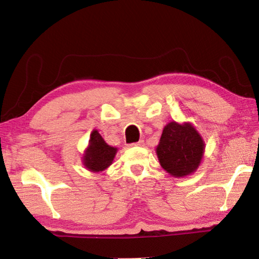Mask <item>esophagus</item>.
Listing matches in <instances>:
<instances>
[{
  "mask_svg": "<svg viewBox=\"0 0 259 259\" xmlns=\"http://www.w3.org/2000/svg\"><path fill=\"white\" fill-rule=\"evenodd\" d=\"M145 145V144H144V140H139V142H137V143H133V144H130V146H144Z\"/></svg>",
  "mask_w": 259,
  "mask_h": 259,
  "instance_id": "34e87169",
  "label": "esophagus"
}]
</instances>
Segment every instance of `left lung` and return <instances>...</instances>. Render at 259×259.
I'll use <instances>...</instances> for the list:
<instances>
[{"label":"left lung","instance_id":"8db88e82","mask_svg":"<svg viewBox=\"0 0 259 259\" xmlns=\"http://www.w3.org/2000/svg\"><path fill=\"white\" fill-rule=\"evenodd\" d=\"M203 150V140L194 126L170 122L164 126L156 154L165 171L184 177L198 169Z\"/></svg>","mask_w":259,"mask_h":259}]
</instances>
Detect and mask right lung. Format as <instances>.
Listing matches in <instances>:
<instances>
[{
    "label": "right lung",
    "mask_w": 259,
    "mask_h": 259,
    "mask_svg": "<svg viewBox=\"0 0 259 259\" xmlns=\"http://www.w3.org/2000/svg\"><path fill=\"white\" fill-rule=\"evenodd\" d=\"M116 148L107 145L97 130L93 131L90 145L83 157V163L91 171H102L112 164Z\"/></svg>",
    "instance_id": "obj_1"
}]
</instances>
